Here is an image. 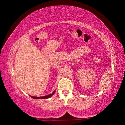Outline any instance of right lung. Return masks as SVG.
Listing matches in <instances>:
<instances>
[{"mask_svg":"<svg viewBox=\"0 0 125 125\" xmlns=\"http://www.w3.org/2000/svg\"><path fill=\"white\" fill-rule=\"evenodd\" d=\"M55 91L52 92V94H50L49 95H46V96H43V97H33V96H31V98H34V99H47V98H49L50 97H51L52 95L55 94Z\"/></svg>","mask_w":125,"mask_h":125,"instance_id":"1","label":"right lung"}]
</instances>
